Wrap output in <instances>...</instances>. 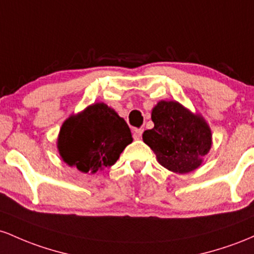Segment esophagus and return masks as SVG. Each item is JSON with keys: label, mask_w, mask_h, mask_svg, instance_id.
Instances as JSON below:
<instances>
[{"label": "esophagus", "mask_w": 254, "mask_h": 254, "mask_svg": "<svg viewBox=\"0 0 254 254\" xmlns=\"http://www.w3.org/2000/svg\"><path fill=\"white\" fill-rule=\"evenodd\" d=\"M142 132H144V129H141V128H139V129H135L134 133H133V138H134L135 140H140Z\"/></svg>", "instance_id": "esophagus-1"}]
</instances>
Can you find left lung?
<instances>
[{"mask_svg":"<svg viewBox=\"0 0 254 254\" xmlns=\"http://www.w3.org/2000/svg\"><path fill=\"white\" fill-rule=\"evenodd\" d=\"M151 119L155 126L142 133V140L162 167L178 174L200 167L212 145L211 128L200 114L176 101H159Z\"/></svg>","mask_w":254,"mask_h":254,"instance_id":"8db88e82","label":"left lung"}]
</instances>
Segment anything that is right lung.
I'll list each match as a JSON object with an SVG mask.
<instances>
[{
    "instance_id": "right-lung-1",
    "label": "right lung",
    "mask_w": 254,
    "mask_h": 254,
    "mask_svg": "<svg viewBox=\"0 0 254 254\" xmlns=\"http://www.w3.org/2000/svg\"><path fill=\"white\" fill-rule=\"evenodd\" d=\"M133 141L124 119L103 102L72 114L60 128L58 150L62 161L81 173L95 174L116 163Z\"/></svg>"
}]
</instances>
